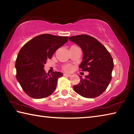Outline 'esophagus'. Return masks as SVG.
<instances>
[{
	"instance_id": "obj_1",
	"label": "esophagus",
	"mask_w": 134,
	"mask_h": 134,
	"mask_svg": "<svg viewBox=\"0 0 134 134\" xmlns=\"http://www.w3.org/2000/svg\"><path fill=\"white\" fill-rule=\"evenodd\" d=\"M71 76V74H67V73H64V76L70 77V76Z\"/></svg>"
}]
</instances>
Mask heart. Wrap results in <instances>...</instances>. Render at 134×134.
Returning <instances> with one entry per match:
<instances>
[{
  "label": "heart",
  "mask_w": 134,
  "mask_h": 134,
  "mask_svg": "<svg viewBox=\"0 0 134 134\" xmlns=\"http://www.w3.org/2000/svg\"><path fill=\"white\" fill-rule=\"evenodd\" d=\"M63 69H64V71H71V70L72 67H71V65H65V66L64 67Z\"/></svg>",
  "instance_id": "1"
}]
</instances>
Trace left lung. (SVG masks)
<instances>
[{"mask_svg":"<svg viewBox=\"0 0 134 134\" xmlns=\"http://www.w3.org/2000/svg\"><path fill=\"white\" fill-rule=\"evenodd\" d=\"M83 51V61L79 67L89 72L85 79L80 76V81L74 85L77 93L86 98H94L105 91L112 79L113 61L105 47L96 38L87 35H80L69 38Z\"/></svg>","mask_w":134,"mask_h":134,"instance_id":"left-lung-1","label":"left lung"}]
</instances>
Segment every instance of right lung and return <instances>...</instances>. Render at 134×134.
Returning a JSON list of instances; mask_svg holds the SVG:
<instances>
[{"label": "right lung", "mask_w": 134, "mask_h": 134, "mask_svg": "<svg viewBox=\"0 0 134 134\" xmlns=\"http://www.w3.org/2000/svg\"><path fill=\"white\" fill-rule=\"evenodd\" d=\"M67 41L68 37L45 34L32 38L20 49L15 63L16 77L29 96L42 99L55 91L58 79L63 74L58 71L47 74L44 64Z\"/></svg>", "instance_id": "add662e5"}]
</instances>
